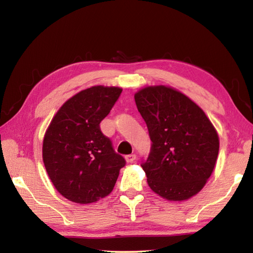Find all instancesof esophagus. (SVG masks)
<instances>
[{
  "instance_id": "esophagus-1",
  "label": "esophagus",
  "mask_w": 253,
  "mask_h": 253,
  "mask_svg": "<svg viewBox=\"0 0 253 253\" xmlns=\"http://www.w3.org/2000/svg\"><path fill=\"white\" fill-rule=\"evenodd\" d=\"M125 158H126V162L127 163H131V162L135 161L136 155H135V154H129V155H126Z\"/></svg>"
}]
</instances>
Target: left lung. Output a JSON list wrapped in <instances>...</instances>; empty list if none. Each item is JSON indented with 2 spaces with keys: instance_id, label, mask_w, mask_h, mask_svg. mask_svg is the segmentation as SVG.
<instances>
[{
  "instance_id": "left-lung-1",
  "label": "left lung",
  "mask_w": 253,
  "mask_h": 253,
  "mask_svg": "<svg viewBox=\"0 0 253 253\" xmlns=\"http://www.w3.org/2000/svg\"><path fill=\"white\" fill-rule=\"evenodd\" d=\"M135 102L152 140L140 164L149 187L169 201L190 199L215 166L219 136L213 125L190 98L165 85L142 89Z\"/></svg>"
}]
</instances>
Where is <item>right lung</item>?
Here are the masks:
<instances>
[{
    "instance_id": "obj_1",
    "label": "right lung",
    "mask_w": 253,
    "mask_h": 253,
    "mask_svg": "<svg viewBox=\"0 0 253 253\" xmlns=\"http://www.w3.org/2000/svg\"><path fill=\"white\" fill-rule=\"evenodd\" d=\"M123 89L96 85L77 93L58 110L43 139L42 156L51 182L72 202L108 195L126 161L100 130V123Z\"/></svg>"
}]
</instances>
